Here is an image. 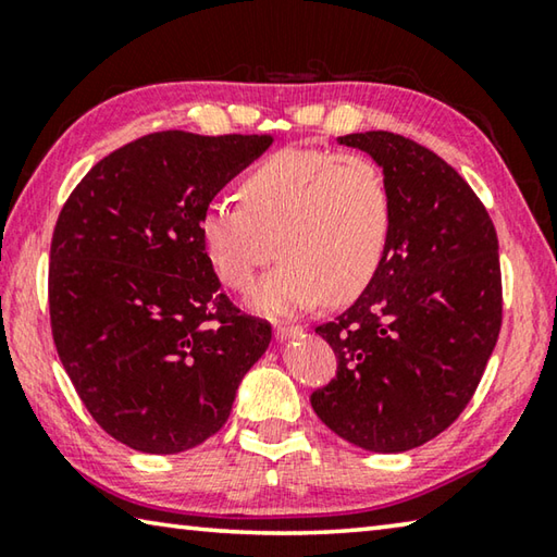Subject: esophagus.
Wrapping results in <instances>:
<instances>
[{
  "mask_svg": "<svg viewBox=\"0 0 557 557\" xmlns=\"http://www.w3.org/2000/svg\"><path fill=\"white\" fill-rule=\"evenodd\" d=\"M305 334V329L297 326V324H277L275 326V338L277 342H285V338H295Z\"/></svg>",
  "mask_w": 557,
  "mask_h": 557,
  "instance_id": "1",
  "label": "esophagus"
}]
</instances>
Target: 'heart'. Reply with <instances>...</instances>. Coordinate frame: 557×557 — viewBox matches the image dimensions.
Returning <instances> with one entry per match:
<instances>
[{
  "label": "heart",
  "instance_id": "1",
  "mask_svg": "<svg viewBox=\"0 0 557 557\" xmlns=\"http://www.w3.org/2000/svg\"><path fill=\"white\" fill-rule=\"evenodd\" d=\"M240 206L213 201L199 219L206 258L223 285L248 292L268 314H295L319 301H348L375 277L393 231V194L366 154L280 149L238 188ZM278 248H274V243Z\"/></svg>",
  "mask_w": 557,
  "mask_h": 557
}]
</instances>
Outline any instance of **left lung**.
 <instances>
[{"label":"left lung","mask_w":557,"mask_h":557,"mask_svg":"<svg viewBox=\"0 0 557 557\" xmlns=\"http://www.w3.org/2000/svg\"><path fill=\"white\" fill-rule=\"evenodd\" d=\"M338 143L383 169L393 231L361 297L314 329L336 375L309 400L338 437L393 455L445 432L482 381L502 332L498 238L479 196L432 149L383 129Z\"/></svg>","instance_id":"obj_1"}]
</instances>
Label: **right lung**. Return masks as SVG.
Here are the masks:
<instances>
[{
    "instance_id": "add662e5",
    "label": "right lung",
    "mask_w": 557,
    "mask_h": 557,
    "mask_svg": "<svg viewBox=\"0 0 557 557\" xmlns=\"http://www.w3.org/2000/svg\"><path fill=\"white\" fill-rule=\"evenodd\" d=\"M270 135L152 132L90 169L51 238L55 351L92 420L147 455L215 435L272 329L240 314L199 238L213 196Z\"/></svg>"
}]
</instances>
